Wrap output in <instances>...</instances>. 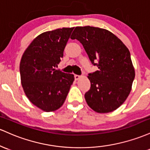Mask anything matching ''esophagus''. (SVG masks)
<instances>
[{"label": "esophagus", "mask_w": 150, "mask_h": 150, "mask_svg": "<svg viewBox=\"0 0 150 150\" xmlns=\"http://www.w3.org/2000/svg\"><path fill=\"white\" fill-rule=\"evenodd\" d=\"M81 78V76L79 75H76V74H74V79L76 80H79V79Z\"/></svg>", "instance_id": "obj_1"}]
</instances>
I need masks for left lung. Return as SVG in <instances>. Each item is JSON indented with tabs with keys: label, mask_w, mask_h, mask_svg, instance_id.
I'll return each instance as SVG.
<instances>
[{
	"label": "left lung",
	"mask_w": 150,
	"mask_h": 150,
	"mask_svg": "<svg viewBox=\"0 0 150 150\" xmlns=\"http://www.w3.org/2000/svg\"><path fill=\"white\" fill-rule=\"evenodd\" d=\"M71 35V39L82 44L92 64L98 68L88 74L87 104L100 113L116 110L128 96L135 76L129 50L115 35L102 28L76 27Z\"/></svg>",
	"instance_id": "obj_1"
}]
</instances>
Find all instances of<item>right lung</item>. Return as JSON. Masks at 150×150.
I'll return each mask as SVG.
<instances>
[{"label":"right lung","instance_id":"obj_1","mask_svg":"<svg viewBox=\"0 0 150 150\" xmlns=\"http://www.w3.org/2000/svg\"><path fill=\"white\" fill-rule=\"evenodd\" d=\"M74 28H63L38 35L30 43L20 64L21 83L25 95L45 112L63 105L74 76L57 70Z\"/></svg>","mask_w":150,"mask_h":150}]
</instances>
